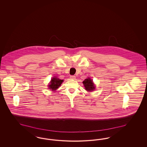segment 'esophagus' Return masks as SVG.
Listing matches in <instances>:
<instances>
[{"instance_id": "esophagus-1", "label": "esophagus", "mask_w": 147, "mask_h": 147, "mask_svg": "<svg viewBox=\"0 0 147 147\" xmlns=\"http://www.w3.org/2000/svg\"><path fill=\"white\" fill-rule=\"evenodd\" d=\"M70 78L71 79H76V77L74 76H70Z\"/></svg>"}]
</instances>
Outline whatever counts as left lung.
<instances>
[{
  "label": "left lung",
  "instance_id": "left-lung-1",
  "mask_svg": "<svg viewBox=\"0 0 147 147\" xmlns=\"http://www.w3.org/2000/svg\"><path fill=\"white\" fill-rule=\"evenodd\" d=\"M83 84L85 88V89L88 91H92L95 89V86L93 84L92 80L90 78H88L85 79L83 81Z\"/></svg>",
  "mask_w": 147,
  "mask_h": 147
}]
</instances>
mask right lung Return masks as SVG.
Instances as JSON below:
<instances>
[{
  "label": "right lung",
  "mask_w": 147,
  "mask_h": 147,
  "mask_svg": "<svg viewBox=\"0 0 147 147\" xmlns=\"http://www.w3.org/2000/svg\"><path fill=\"white\" fill-rule=\"evenodd\" d=\"M63 81V80H61L56 77L53 78L51 81V83L49 85V89L52 90H55L59 88V86L62 83Z\"/></svg>",
  "instance_id": "add662e5"
}]
</instances>
